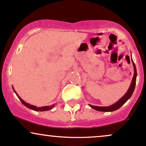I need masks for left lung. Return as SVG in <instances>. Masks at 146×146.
<instances>
[{"label": "left lung", "mask_w": 146, "mask_h": 146, "mask_svg": "<svg viewBox=\"0 0 146 146\" xmlns=\"http://www.w3.org/2000/svg\"><path fill=\"white\" fill-rule=\"evenodd\" d=\"M132 65H133V67H134V76H133V78H132V82H131L130 88H129L128 90L127 91V92L124 94V96L121 98L117 102H116L115 104L112 105V106H107V107H101V106H92V105H89L92 108L96 110L97 111H100V112H112V111H115L117 110L120 108L123 105L125 104L126 101L130 99L131 96H132V94H133L134 90H135V86H136V79H137V69H136L135 64L133 62V60H132Z\"/></svg>", "instance_id": "left-lung-1"}]
</instances>
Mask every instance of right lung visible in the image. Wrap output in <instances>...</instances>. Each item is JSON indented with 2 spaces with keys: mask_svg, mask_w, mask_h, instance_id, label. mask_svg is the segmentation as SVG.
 Returning <instances> with one entry per match:
<instances>
[{
  "mask_svg": "<svg viewBox=\"0 0 146 146\" xmlns=\"http://www.w3.org/2000/svg\"><path fill=\"white\" fill-rule=\"evenodd\" d=\"M13 90H14V92L16 93V94L17 95V96L19 97V99H20V101H21V103H22L24 105V106H25L26 107L32 110H34V111H40V112H42V111H47V110H52L53 108L54 107L55 105H52L51 106H42V107H40V108H37L36 106H32V105H30L29 104H27V103H26L25 101H23L20 96L18 95L17 93H16V92L14 90V89L13 88Z\"/></svg>",
  "mask_w": 146,
  "mask_h": 146,
  "instance_id": "add662e5",
  "label": "right lung"
}]
</instances>
